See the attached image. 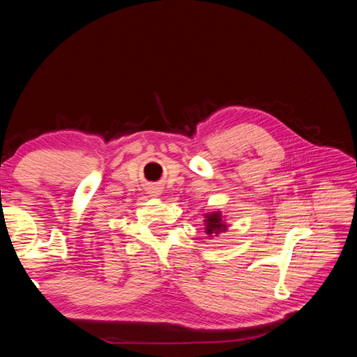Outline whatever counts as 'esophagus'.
I'll return each mask as SVG.
<instances>
[{
  "label": "esophagus",
  "mask_w": 357,
  "mask_h": 357,
  "mask_svg": "<svg viewBox=\"0 0 357 357\" xmlns=\"http://www.w3.org/2000/svg\"><path fill=\"white\" fill-rule=\"evenodd\" d=\"M149 193H150V196H155V198H156V196L161 195V188H159V187H151L150 190H149Z\"/></svg>",
  "instance_id": "34e87169"
}]
</instances>
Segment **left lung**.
Instances as JSON below:
<instances>
[{
    "mask_svg": "<svg viewBox=\"0 0 357 357\" xmlns=\"http://www.w3.org/2000/svg\"><path fill=\"white\" fill-rule=\"evenodd\" d=\"M204 222H206V233L207 234H216L218 233H222L227 230V224L224 222L222 215L219 213V211H213V213H207L206 219H204Z\"/></svg>",
    "mask_w": 357,
    "mask_h": 357,
    "instance_id": "obj_1",
    "label": "left lung"
}]
</instances>
